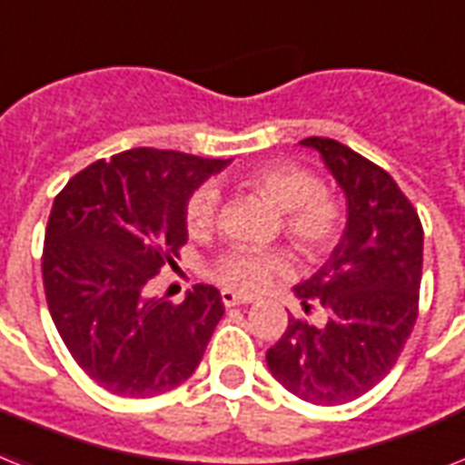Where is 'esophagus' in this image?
I'll use <instances>...</instances> for the list:
<instances>
[{
    "label": "esophagus",
    "mask_w": 465,
    "mask_h": 465,
    "mask_svg": "<svg viewBox=\"0 0 465 465\" xmlns=\"http://www.w3.org/2000/svg\"><path fill=\"white\" fill-rule=\"evenodd\" d=\"M222 303H224L226 308H233V305H248V303H252V298L241 296V293L229 292V289H224V292H222Z\"/></svg>",
    "instance_id": "esophagus-1"
}]
</instances>
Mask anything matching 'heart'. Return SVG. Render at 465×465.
Segmentation results:
<instances>
[{
  "mask_svg": "<svg viewBox=\"0 0 465 465\" xmlns=\"http://www.w3.org/2000/svg\"><path fill=\"white\" fill-rule=\"evenodd\" d=\"M243 183L282 210V232L303 258L320 260L337 245L346 226V207L334 191L320 186V179L296 162H265L243 173ZM220 213V191L203 183L188 195L183 220L193 239L213 232ZM289 272L282 251H260L232 245L207 265V277L229 292L258 293L272 277Z\"/></svg>",
  "mask_w": 465,
  "mask_h": 465,
  "instance_id": "1",
  "label": "heart"
}]
</instances>
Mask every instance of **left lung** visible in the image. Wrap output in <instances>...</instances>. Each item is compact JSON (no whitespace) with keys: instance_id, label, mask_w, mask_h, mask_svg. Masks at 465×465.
Returning <instances> with one entry per match:
<instances>
[{"instance_id":"obj_1","label":"left lung","mask_w":465,"mask_h":465,"mask_svg":"<svg viewBox=\"0 0 465 465\" xmlns=\"http://www.w3.org/2000/svg\"><path fill=\"white\" fill-rule=\"evenodd\" d=\"M349 200V222L331 258L293 292L305 312L318 303L327 324L289 318L267 349V368L303 401L337 406L370 391L396 365L418 320L422 224L390 172L331 138H305Z\"/></svg>"}]
</instances>
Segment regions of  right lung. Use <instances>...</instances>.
I'll return each mask as SVG.
<instances>
[{
    "label": "right lung",
    "mask_w": 465,
    "mask_h": 465,
    "mask_svg": "<svg viewBox=\"0 0 465 465\" xmlns=\"http://www.w3.org/2000/svg\"><path fill=\"white\" fill-rule=\"evenodd\" d=\"M224 164L134 147L93 162L56 193L43 248L49 315L75 363L112 394L150 399L179 387L224 315L210 284H195L183 303L145 296L188 241V195Z\"/></svg>",
    "instance_id": "1"
}]
</instances>
